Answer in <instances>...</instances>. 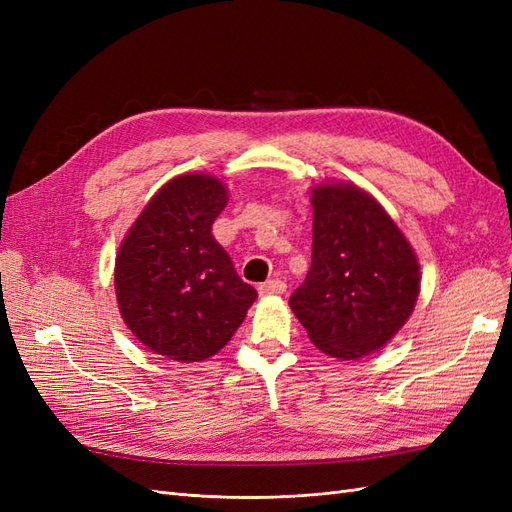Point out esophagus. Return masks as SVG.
Returning <instances> with one entry per match:
<instances>
[{"mask_svg": "<svg viewBox=\"0 0 512 512\" xmlns=\"http://www.w3.org/2000/svg\"><path fill=\"white\" fill-rule=\"evenodd\" d=\"M286 282L284 280H280V277H273V280H269V282H265V284H260L258 286V292L260 294H284L286 292Z\"/></svg>", "mask_w": 512, "mask_h": 512, "instance_id": "34e87169", "label": "esophagus"}]
</instances>
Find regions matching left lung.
I'll return each mask as SVG.
<instances>
[{
	"label": "left lung",
	"mask_w": 512,
	"mask_h": 512,
	"mask_svg": "<svg viewBox=\"0 0 512 512\" xmlns=\"http://www.w3.org/2000/svg\"><path fill=\"white\" fill-rule=\"evenodd\" d=\"M312 205V267L290 307L322 352L359 359L410 318L418 262L386 211L354 185H318Z\"/></svg>",
	"instance_id": "left-lung-1"
}]
</instances>
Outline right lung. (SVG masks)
<instances>
[{"label": "right lung", "instance_id": "obj_1", "mask_svg": "<svg viewBox=\"0 0 512 512\" xmlns=\"http://www.w3.org/2000/svg\"><path fill=\"white\" fill-rule=\"evenodd\" d=\"M226 200L222 181L181 175L149 200L119 247L121 316L141 344L166 359H209L258 297L211 232Z\"/></svg>", "mask_w": 512, "mask_h": 512}]
</instances>
